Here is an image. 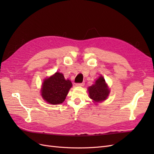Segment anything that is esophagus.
<instances>
[{
  "mask_svg": "<svg viewBox=\"0 0 154 154\" xmlns=\"http://www.w3.org/2000/svg\"><path fill=\"white\" fill-rule=\"evenodd\" d=\"M84 84H85L84 82H83V83H76V85L78 86V87H82V86L84 85Z\"/></svg>",
  "mask_w": 154,
  "mask_h": 154,
  "instance_id": "obj_1",
  "label": "esophagus"
}]
</instances>
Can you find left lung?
<instances>
[{"label": "left lung", "mask_w": 154, "mask_h": 154, "mask_svg": "<svg viewBox=\"0 0 154 154\" xmlns=\"http://www.w3.org/2000/svg\"><path fill=\"white\" fill-rule=\"evenodd\" d=\"M88 90L90 98L96 102L106 100L110 92L103 76H100L97 79L94 85L88 87Z\"/></svg>", "instance_id": "8db88e82"}]
</instances>
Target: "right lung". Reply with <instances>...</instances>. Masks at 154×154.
<instances>
[{"label":"right lung","mask_w":154,"mask_h":154,"mask_svg":"<svg viewBox=\"0 0 154 154\" xmlns=\"http://www.w3.org/2000/svg\"><path fill=\"white\" fill-rule=\"evenodd\" d=\"M72 87V83L65 79L63 74L56 72L53 76L45 79L42 87V96L50 104L62 103Z\"/></svg>","instance_id":"add662e5"}]
</instances>
